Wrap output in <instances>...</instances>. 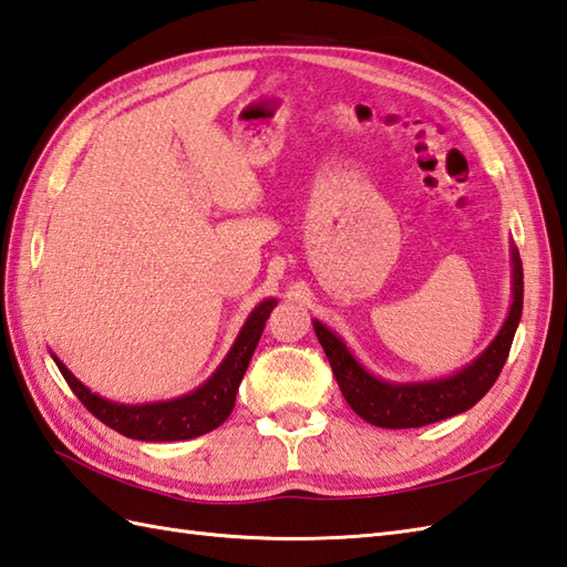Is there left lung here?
I'll return each mask as SVG.
<instances>
[{"label":"left lung","instance_id":"left-lung-1","mask_svg":"<svg viewBox=\"0 0 567 567\" xmlns=\"http://www.w3.org/2000/svg\"><path fill=\"white\" fill-rule=\"evenodd\" d=\"M509 251L512 306L507 320L502 322L493 342L485 347V351H481V357H475L471 363H465L456 373L444 375V379L410 383L379 379V375H373L361 367L357 357L342 342V337H337L320 320H312L327 361L332 367L337 385L342 390L349 408L361 420H367L373 426H383V430H412V426L442 422L446 417H454V414L471 410L493 388L509 357L512 339L519 327L524 306V271L519 249L512 245Z\"/></svg>","mask_w":567,"mask_h":567}]
</instances>
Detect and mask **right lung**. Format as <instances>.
<instances>
[{"instance_id": "add662e5", "label": "right lung", "mask_w": 567, "mask_h": 567, "mask_svg": "<svg viewBox=\"0 0 567 567\" xmlns=\"http://www.w3.org/2000/svg\"><path fill=\"white\" fill-rule=\"evenodd\" d=\"M274 308L276 298L261 300L247 316L240 334H237L230 351L220 361V367L192 393L162 402L123 405V402L106 400L92 393L80 379H74V373L55 354L50 357L58 363L62 379L68 381L72 393L82 400V405L111 430L128 439H137V442H184V439H196L213 432L230 417L237 388L245 379L249 359L255 354L264 324H267Z\"/></svg>"}]
</instances>
